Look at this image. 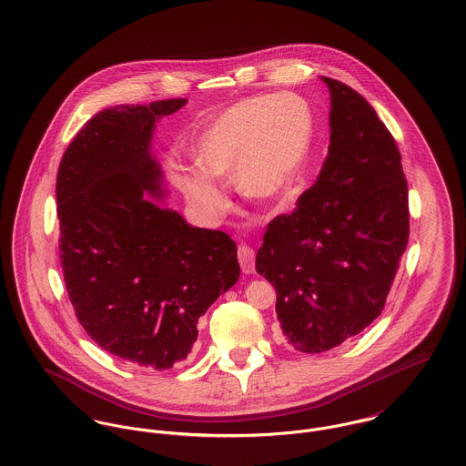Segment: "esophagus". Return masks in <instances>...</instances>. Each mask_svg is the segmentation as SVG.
<instances>
[{
    "label": "esophagus",
    "instance_id": "34e87169",
    "mask_svg": "<svg viewBox=\"0 0 466 466\" xmlns=\"http://www.w3.org/2000/svg\"><path fill=\"white\" fill-rule=\"evenodd\" d=\"M238 262L246 274L255 272V251L251 246H248V244L238 246Z\"/></svg>",
    "mask_w": 466,
    "mask_h": 466
}]
</instances>
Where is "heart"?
Listing matches in <instances>:
<instances>
[{"mask_svg":"<svg viewBox=\"0 0 466 466\" xmlns=\"http://www.w3.org/2000/svg\"><path fill=\"white\" fill-rule=\"evenodd\" d=\"M314 136L309 102L294 93L257 95L220 113L202 134L200 170L183 185L200 208L218 213L224 192L209 179H233L249 198H276L298 177Z\"/></svg>","mask_w":466,"mask_h":466,"instance_id":"obj_1","label":"heart"}]
</instances>
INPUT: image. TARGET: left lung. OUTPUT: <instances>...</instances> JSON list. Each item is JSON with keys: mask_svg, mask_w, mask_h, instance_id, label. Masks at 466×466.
Here are the masks:
<instances>
[{"mask_svg": "<svg viewBox=\"0 0 466 466\" xmlns=\"http://www.w3.org/2000/svg\"><path fill=\"white\" fill-rule=\"evenodd\" d=\"M323 82L332 95L329 157L294 211L268 222L257 255L283 335L303 353L329 351L380 316L409 240L395 137L355 89Z\"/></svg>", "mask_w": 466, "mask_h": 466, "instance_id": "obj_1", "label": "left lung"}]
</instances>
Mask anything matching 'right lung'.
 Segmentation results:
<instances>
[{
    "label": "right lung",
    "mask_w": 466,
    "mask_h": 466,
    "mask_svg": "<svg viewBox=\"0 0 466 466\" xmlns=\"http://www.w3.org/2000/svg\"><path fill=\"white\" fill-rule=\"evenodd\" d=\"M185 104L100 111L69 143L56 187L61 266L78 323L102 350L154 370L187 359L200 316L240 276L229 235L147 199L167 194L150 154L154 124Z\"/></svg>",
    "instance_id": "add662e5"
}]
</instances>
